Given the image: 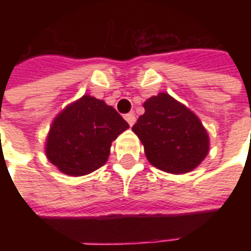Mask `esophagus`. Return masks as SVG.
<instances>
[{"mask_svg":"<svg viewBox=\"0 0 251 251\" xmlns=\"http://www.w3.org/2000/svg\"><path fill=\"white\" fill-rule=\"evenodd\" d=\"M125 120H126V122L129 124V125L133 126L134 124H136V115L133 114V113H129V114L125 115Z\"/></svg>","mask_w":251,"mask_h":251,"instance_id":"esophagus-1","label":"esophagus"}]
</instances>
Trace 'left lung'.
Listing matches in <instances>:
<instances>
[{
    "instance_id": "left-lung-1",
    "label": "left lung",
    "mask_w": 251,
    "mask_h": 251,
    "mask_svg": "<svg viewBox=\"0 0 251 251\" xmlns=\"http://www.w3.org/2000/svg\"><path fill=\"white\" fill-rule=\"evenodd\" d=\"M145 113L131 130L153 167L174 175L188 174L210 151V137L199 117L167 93L144 102Z\"/></svg>"
}]
</instances>
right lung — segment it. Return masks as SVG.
<instances>
[{
  "label": "right lung",
  "instance_id": "add662e5",
  "mask_svg": "<svg viewBox=\"0 0 251 251\" xmlns=\"http://www.w3.org/2000/svg\"><path fill=\"white\" fill-rule=\"evenodd\" d=\"M129 129L113 106L83 95L53 118L46 156L62 174L84 176L106 164L111 142Z\"/></svg>",
  "mask_w": 251,
  "mask_h": 251
}]
</instances>
